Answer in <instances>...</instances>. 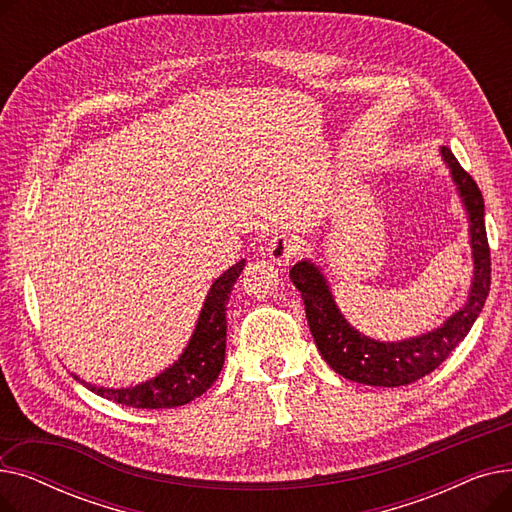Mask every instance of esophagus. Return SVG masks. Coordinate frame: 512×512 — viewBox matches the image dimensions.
<instances>
[{"label":"esophagus","instance_id":"1","mask_svg":"<svg viewBox=\"0 0 512 512\" xmlns=\"http://www.w3.org/2000/svg\"><path fill=\"white\" fill-rule=\"evenodd\" d=\"M299 253V245L297 240H294L292 236H286V234H280V236H274L270 247H267V255H270V259L276 263V265H288L292 263V259L297 257Z\"/></svg>","mask_w":512,"mask_h":512}]
</instances>
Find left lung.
<instances>
[{"instance_id": "8db88e82", "label": "left lung", "mask_w": 512, "mask_h": 512, "mask_svg": "<svg viewBox=\"0 0 512 512\" xmlns=\"http://www.w3.org/2000/svg\"><path fill=\"white\" fill-rule=\"evenodd\" d=\"M440 153L469 213V236L475 263L469 299L463 309L444 321V326L409 340L378 342L357 332L342 317L332 299L330 286L315 263L299 261L290 270V280L301 292L309 330L321 357L346 380L396 388L425 378L459 346L486 305L492 282V263L486 222H483V197L475 180L461 168L452 151L442 147Z\"/></svg>"}]
</instances>
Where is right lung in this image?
Masks as SVG:
<instances>
[{
    "instance_id": "1",
    "label": "right lung",
    "mask_w": 512,
    "mask_h": 512,
    "mask_svg": "<svg viewBox=\"0 0 512 512\" xmlns=\"http://www.w3.org/2000/svg\"><path fill=\"white\" fill-rule=\"evenodd\" d=\"M245 259L232 265L218 280L211 284V290L203 303L197 328L191 342L184 348L180 359L170 365L157 378L139 384L134 388H97L74 375V380L85 384L91 392L114 400L118 405L134 409H174L195 400L209 386L218 380L224 367L226 355V305L232 286L236 284Z\"/></svg>"
}]
</instances>
